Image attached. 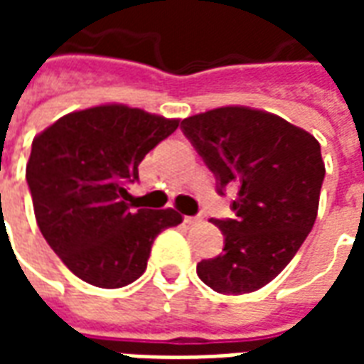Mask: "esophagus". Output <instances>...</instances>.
Returning <instances> with one entry per match:
<instances>
[{
	"label": "esophagus",
	"mask_w": 364,
	"mask_h": 364,
	"mask_svg": "<svg viewBox=\"0 0 364 364\" xmlns=\"http://www.w3.org/2000/svg\"><path fill=\"white\" fill-rule=\"evenodd\" d=\"M203 220V216L200 214H197V216H185V222L187 224H197V222Z\"/></svg>",
	"instance_id": "1"
}]
</instances>
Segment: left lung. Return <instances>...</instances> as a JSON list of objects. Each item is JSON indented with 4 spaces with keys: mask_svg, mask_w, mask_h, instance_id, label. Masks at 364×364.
Listing matches in <instances>:
<instances>
[{
    "mask_svg": "<svg viewBox=\"0 0 364 364\" xmlns=\"http://www.w3.org/2000/svg\"><path fill=\"white\" fill-rule=\"evenodd\" d=\"M181 130L216 177L218 195L236 189V216L210 220L224 234V250L198 263V279L224 294L265 287L316 222L326 175L320 144L281 117L250 107L200 112L181 120Z\"/></svg>",
    "mask_w": 364,
    "mask_h": 364,
    "instance_id": "left-lung-1",
    "label": "left lung"
}]
</instances>
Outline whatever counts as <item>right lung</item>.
Listing matches in <instances>:
<instances>
[{
  "label": "right lung",
  "instance_id": "1",
  "mask_svg": "<svg viewBox=\"0 0 364 364\" xmlns=\"http://www.w3.org/2000/svg\"><path fill=\"white\" fill-rule=\"evenodd\" d=\"M177 119L99 105L70 112L33 140L27 183L36 224L75 277L120 289L146 271L161 230L181 224L173 208L128 205L146 154L173 134Z\"/></svg>",
  "mask_w": 364,
  "mask_h": 364
}]
</instances>
